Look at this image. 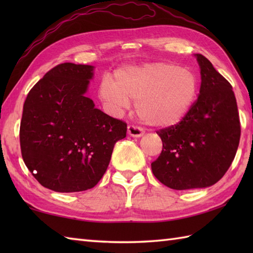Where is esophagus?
Segmentation results:
<instances>
[{"mask_svg": "<svg viewBox=\"0 0 253 253\" xmlns=\"http://www.w3.org/2000/svg\"><path fill=\"white\" fill-rule=\"evenodd\" d=\"M127 131H128V133H129L131 137H137V138L138 137H141L143 133H144V131H143V129H142L141 127L135 126V125H128Z\"/></svg>", "mask_w": 253, "mask_h": 253, "instance_id": "obj_1", "label": "esophagus"}]
</instances>
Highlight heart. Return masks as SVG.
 Listing matches in <instances>:
<instances>
[{
  "instance_id": "1",
  "label": "heart",
  "mask_w": 253,
  "mask_h": 253,
  "mask_svg": "<svg viewBox=\"0 0 253 253\" xmlns=\"http://www.w3.org/2000/svg\"><path fill=\"white\" fill-rule=\"evenodd\" d=\"M196 75L173 64L158 63L120 71L115 83L104 79L100 95L118 109L136 101L137 115L148 125L169 127L180 122L198 95Z\"/></svg>"
}]
</instances>
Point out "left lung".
I'll use <instances>...</instances> for the list:
<instances>
[{"label":"left lung","instance_id":"1","mask_svg":"<svg viewBox=\"0 0 253 253\" xmlns=\"http://www.w3.org/2000/svg\"><path fill=\"white\" fill-rule=\"evenodd\" d=\"M200 94L180 122L157 131L163 148L151 163L153 175L175 190L217 182L232 165L240 140L233 87L202 54Z\"/></svg>","mask_w":253,"mask_h":253}]
</instances>
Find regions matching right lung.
Here are the masks:
<instances>
[{
	"instance_id": "obj_1",
	"label": "right lung",
	"mask_w": 253,
	"mask_h": 253,
	"mask_svg": "<svg viewBox=\"0 0 253 253\" xmlns=\"http://www.w3.org/2000/svg\"><path fill=\"white\" fill-rule=\"evenodd\" d=\"M93 67L62 63L29 91L24 103L21 157L40 184L57 192L93 188L107 169L127 124L84 96Z\"/></svg>"
}]
</instances>
